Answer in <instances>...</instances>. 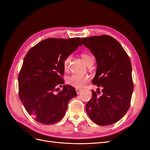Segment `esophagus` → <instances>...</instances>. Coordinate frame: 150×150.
<instances>
[{
    "mask_svg": "<svg viewBox=\"0 0 150 150\" xmlns=\"http://www.w3.org/2000/svg\"><path fill=\"white\" fill-rule=\"evenodd\" d=\"M76 93H78V94H79L81 91H82V89H76Z\"/></svg>",
    "mask_w": 150,
    "mask_h": 150,
    "instance_id": "esophagus-1",
    "label": "esophagus"
}]
</instances>
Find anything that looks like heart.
Listing matches in <instances>:
<instances>
[{
	"label": "heart",
	"instance_id": "1",
	"mask_svg": "<svg viewBox=\"0 0 150 150\" xmlns=\"http://www.w3.org/2000/svg\"><path fill=\"white\" fill-rule=\"evenodd\" d=\"M81 57L88 66H91L94 63L93 58L89 54L83 53L81 54ZM72 56L71 55L67 56L63 61V69L64 71L67 72L70 69V62ZM89 81V77L87 75H78L72 74L66 78V83L72 87L77 89H80L84 87V86L87 84Z\"/></svg>",
	"mask_w": 150,
	"mask_h": 150
}]
</instances>
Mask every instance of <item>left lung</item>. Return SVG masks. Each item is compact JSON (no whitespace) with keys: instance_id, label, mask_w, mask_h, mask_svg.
I'll return each instance as SVG.
<instances>
[{"instance_id":"obj_1","label":"left lung","mask_w":150,"mask_h":150,"mask_svg":"<svg viewBox=\"0 0 150 150\" xmlns=\"http://www.w3.org/2000/svg\"><path fill=\"white\" fill-rule=\"evenodd\" d=\"M81 39L97 61L92 83L103 88L101 96L98 95L100 91H92V98L86 104V112L99 126L115 123L125 116L131 104L134 86L129 57L111 36L96 35Z\"/></svg>"}]
</instances>
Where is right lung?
<instances>
[{
    "mask_svg": "<svg viewBox=\"0 0 150 150\" xmlns=\"http://www.w3.org/2000/svg\"><path fill=\"white\" fill-rule=\"evenodd\" d=\"M79 45H83L79 38H48L26 54L18 76L19 96L28 114L40 123L60 121L69 101L77 95L70 85L63 86L56 94L54 92L64 83L63 61Z\"/></svg>",
    "mask_w": 150,
    "mask_h": 150,
    "instance_id": "right-lung-1",
    "label": "right lung"
}]
</instances>
